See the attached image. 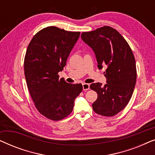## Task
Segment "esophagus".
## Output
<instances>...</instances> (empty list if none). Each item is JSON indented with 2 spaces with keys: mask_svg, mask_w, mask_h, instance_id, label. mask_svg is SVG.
<instances>
[{
  "mask_svg": "<svg viewBox=\"0 0 155 155\" xmlns=\"http://www.w3.org/2000/svg\"><path fill=\"white\" fill-rule=\"evenodd\" d=\"M82 88H83V90L84 91L88 90L90 89V84L87 83H82Z\"/></svg>",
  "mask_w": 155,
  "mask_h": 155,
  "instance_id": "esophagus-1",
  "label": "esophagus"
}]
</instances>
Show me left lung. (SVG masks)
I'll return each mask as SVG.
<instances>
[{
  "instance_id": "obj_1",
  "label": "left lung",
  "mask_w": 155,
  "mask_h": 155,
  "mask_svg": "<svg viewBox=\"0 0 155 155\" xmlns=\"http://www.w3.org/2000/svg\"><path fill=\"white\" fill-rule=\"evenodd\" d=\"M81 38L94 52L99 69L107 67L104 73L107 83L97 82L90 87L98 96L92 104L93 110L104 116H115L128 104L136 83L132 50L122 35L109 26L82 32Z\"/></svg>"
}]
</instances>
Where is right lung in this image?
Returning <instances> with one entry per match:
<instances>
[{
	"label": "right lung",
	"mask_w": 155,
	"mask_h": 155,
	"mask_svg": "<svg viewBox=\"0 0 155 155\" xmlns=\"http://www.w3.org/2000/svg\"><path fill=\"white\" fill-rule=\"evenodd\" d=\"M80 34L48 27L38 31L27 47L24 62L27 87L37 109L48 119L67 117L82 91V84L68 83L58 74L66 65Z\"/></svg>",
	"instance_id": "1"
}]
</instances>
